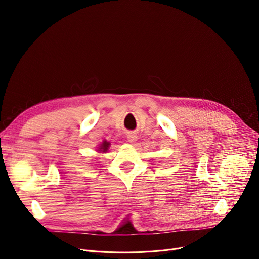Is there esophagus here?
I'll list each match as a JSON object with an SVG mask.
<instances>
[{"mask_svg":"<svg viewBox=\"0 0 259 259\" xmlns=\"http://www.w3.org/2000/svg\"><path fill=\"white\" fill-rule=\"evenodd\" d=\"M138 140V136L135 132H128L127 133V142L131 144H135Z\"/></svg>","mask_w":259,"mask_h":259,"instance_id":"34e87169","label":"esophagus"}]
</instances>
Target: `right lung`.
Listing matches in <instances>:
<instances>
[{"label":"right lung","instance_id":"add662e5","mask_svg":"<svg viewBox=\"0 0 259 259\" xmlns=\"http://www.w3.org/2000/svg\"><path fill=\"white\" fill-rule=\"evenodd\" d=\"M109 146H110V143L107 142V140H104L103 144H101V146L99 147L98 151H101V152H107V150H108Z\"/></svg>","mask_w":259,"mask_h":259}]
</instances>
